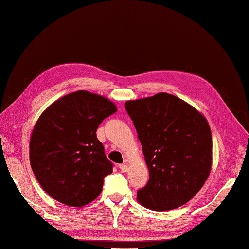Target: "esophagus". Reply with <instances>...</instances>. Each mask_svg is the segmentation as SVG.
Listing matches in <instances>:
<instances>
[{
    "label": "esophagus",
    "instance_id": "1",
    "mask_svg": "<svg viewBox=\"0 0 249 249\" xmlns=\"http://www.w3.org/2000/svg\"><path fill=\"white\" fill-rule=\"evenodd\" d=\"M119 168H120V170L123 172V173H125V172H127L128 171V166L126 165L125 163H123V164H120L119 165Z\"/></svg>",
    "mask_w": 249,
    "mask_h": 249
}]
</instances>
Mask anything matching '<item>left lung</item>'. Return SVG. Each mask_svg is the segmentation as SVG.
<instances>
[{"mask_svg":"<svg viewBox=\"0 0 249 249\" xmlns=\"http://www.w3.org/2000/svg\"><path fill=\"white\" fill-rule=\"evenodd\" d=\"M149 170L137 201L166 211L185 205L200 191L212 166V136L205 115L166 92L125 102Z\"/></svg>","mask_w":249,"mask_h":249,"instance_id":"8db88e82","label":"left lung"}]
</instances>
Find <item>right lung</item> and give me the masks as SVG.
<instances>
[{
  "instance_id": "1",
  "label": "right lung",
  "mask_w": 249,
  "mask_h": 249,
  "mask_svg": "<svg viewBox=\"0 0 249 249\" xmlns=\"http://www.w3.org/2000/svg\"><path fill=\"white\" fill-rule=\"evenodd\" d=\"M116 111L107 98L78 90L57 99L39 116L30 136V165L53 199L84 207L100 195L112 163L96 133Z\"/></svg>"
}]
</instances>
